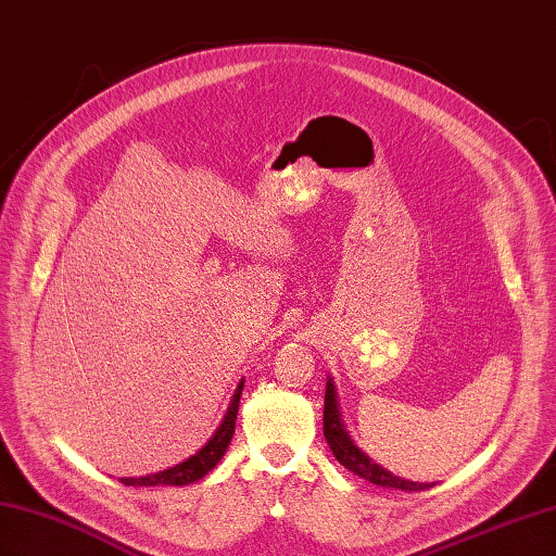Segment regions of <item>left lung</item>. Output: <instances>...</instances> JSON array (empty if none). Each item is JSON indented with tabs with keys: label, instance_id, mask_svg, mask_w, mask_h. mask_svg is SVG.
I'll list each match as a JSON object with an SVG mask.
<instances>
[{
	"label": "left lung",
	"instance_id": "left-lung-1",
	"mask_svg": "<svg viewBox=\"0 0 556 556\" xmlns=\"http://www.w3.org/2000/svg\"><path fill=\"white\" fill-rule=\"evenodd\" d=\"M324 437H326V441H329V446L340 465H345L350 472L376 483V486L400 489V491H425L432 486V483H418V481L394 477L392 472H388L386 467H380L378 463L368 458V455L359 446H354V441L350 439L343 420H340L338 394H336V386L331 378L326 380V396H324Z\"/></svg>",
	"mask_w": 556,
	"mask_h": 556
}]
</instances>
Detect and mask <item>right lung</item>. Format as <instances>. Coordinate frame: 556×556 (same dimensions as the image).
<instances>
[{"label":"right lung","mask_w":556,"mask_h":556,"mask_svg":"<svg viewBox=\"0 0 556 556\" xmlns=\"http://www.w3.org/2000/svg\"><path fill=\"white\" fill-rule=\"evenodd\" d=\"M241 390H244V380H239V386L232 394L230 406H227V410H225L218 430L213 432L206 444L194 455H190L188 460H182L168 469H162V472L146 475V477H122L119 481L124 483V486H188V483H194L202 477H206L211 469L220 463L227 446H230L232 434H235V420H237V410H239Z\"/></svg>","instance_id":"obj_1"}]
</instances>
